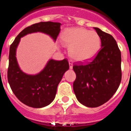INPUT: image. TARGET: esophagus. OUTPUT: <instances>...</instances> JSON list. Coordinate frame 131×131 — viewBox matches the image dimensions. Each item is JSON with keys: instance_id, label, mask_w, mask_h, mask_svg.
I'll use <instances>...</instances> for the list:
<instances>
[{"instance_id": "obj_1", "label": "esophagus", "mask_w": 131, "mask_h": 131, "mask_svg": "<svg viewBox=\"0 0 131 131\" xmlns=\"http://www.w3.org/2000/svg\"><path fill=\"white\" fill-rule=\"evenodd\" d=\"M69 68L71 69H72V67H73V64H72V61L69 60Z\"/></svg>"}]
</instances>
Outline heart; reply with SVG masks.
<instances>
[{
	"instance_id": "obj_1",
	"label": "heart",
	"mask_w": 131,
	"mask_h": 131,
	"mask_svg": "<svg viewBox=\"0 0 131 131\" xmlns=\"http://www.w3.org/2000/svg\"><path fill=\"white\" fill-rule=\"evenodd\" d=\"M61 42L69 47L70 56L76 61L84 62L93 59L100 49L101 38L95 31L83 28H71L62 34Z\"/></svg>"
}]
</instances>
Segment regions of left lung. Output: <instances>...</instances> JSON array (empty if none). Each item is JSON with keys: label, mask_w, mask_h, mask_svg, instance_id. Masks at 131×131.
<instances>
[{"label": "left lung", "mask_w": 131, "mask_h": 131, "mask_svg": "<svg viewBox=\"0 0 131 131\" xmlns=\"http://www.w3.org/2000/svg\"><path fill=\"white\" fill-rule=\"evenodd\" d=\"M101 38V49L91 61L73 66V90L79 102L88 107L104 104L117 91L122 79L121 53L112 36L94 28Z\"/></svg>", "instance_id": "left-lung-1"}]
</instances>
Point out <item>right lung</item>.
I'll return each mask as SVG.
<instances>
[{"label":"right lung","instance_id":"1","mask_svg":"<svg viewBox=\"0 0 131 131\" xmlns=\"http://www.w3.org/2000/svg\"><path fill=\"white\" fill-rule=\"evenodd\" d=\"M60 25L59 23L51 21L34 24L24 29L10 45L8 82L17 99L26 105L42 108L50 104L56 97L57 86L69 66L66 59L58 61L50 59L38 73H25L20 68L16 58V50L21 38L28 34L40 32L49 36L55 42L60 31Z\"/></svg>","mask_w":131,"mask_h":131}]
</instances>
